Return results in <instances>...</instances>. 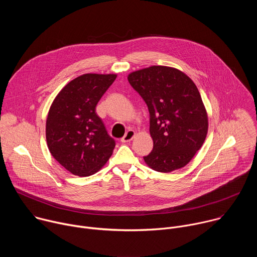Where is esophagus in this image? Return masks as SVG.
<instances>
[{
    "label": "esophagus",
    "mask_w": 257,
    "mask_h": 257,
    "mask_svg": "<svg viewBox=\"0 0 257 257\" xmlns=\"http://www.w3.org/2000/svg\"><path fill=\"white\" fill-rule=\"evenodd\" d=\"M135 136V132L133 130H128L126 132V134L121 138V141L122 142H129L133 139V137Z\"/></svg>",
    "instance_id": "34e87169"
}]
</instances>
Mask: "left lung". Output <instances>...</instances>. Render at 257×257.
<instances>
[{"label": "left lung", "instance_id": "1", "mask_svg": "<svg viewBox=\"0 0 257 257\" xmlns=\"http://www.w3.org/2000/svg\"><path fill=\"white\" fill-rule=\"evenodd\" d=\"M150 112L152 153L143 157L152 169L170 173L186 166L201 148L207 115L194 82L171 67L152 66L128 76Z\"/></svg>", "mask_w": 257, "mask_h": 257}]
</instances>
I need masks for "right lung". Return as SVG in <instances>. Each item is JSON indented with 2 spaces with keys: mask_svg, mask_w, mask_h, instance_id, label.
I'll use <instances>...</instances> for the list:
<instances>
[{
  "mask_svg": "<svg viewBox=\"0 0 257 257\" xmlns=\"http://www.w3.org/2000/svg\"><path fill=\"white\" fill-rule=\"evenodd\" d=\"M115 74H84L56 96L47 119L48 148L56 161L76 176H90L112 156L116 141L95 113Z\"/></svg>",
  "mask_w": 257,
  "mask_h": 257,
  "instance_id": "obj_1",
  "label": "right lung"
}]
</instances>
